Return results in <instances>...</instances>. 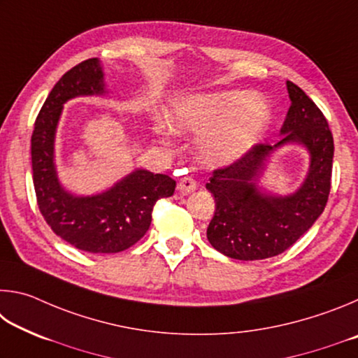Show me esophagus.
Masks as SVG:
<instances>
[{
    "label": "esophagus",
    "instance_id": "obj_1",
    "mask_svg": "<svg viewBox=\"0 0 358 358\" xmlns=\"http://www.w3.org/2000/svg\"><path fill=\"white\" fill-rule=\"evenodd\" d=\"M196 187H197V181L194 177H183V178H180V181H178V191L181 194L191 192V191L196 189Z\"/></svg>",
    "mask_w": 358,
    "mask_h": 358
}]
</instances>
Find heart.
I'll return each mask as SVG.
<instances>
[{
	"mask_svg": "<svg viewBox=\"0 0 358 358\" xmlns=\"http://www.w3.org/2000/svg\"><path fill=\"white\" fill-rule=\"evenodd\" d=\"M268 118L264 99L241 90L194 96L167 115L172 131L203 137L202 153L213 164L238 159L256 142Z\"/></svg>",
	"mask_w": 358,
	"mask_h": 358,
	"instance_id": "heart-1",
	"label": "heart"
}]
</instances>
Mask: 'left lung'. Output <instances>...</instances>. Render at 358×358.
Wrapping results in <instances>:
<instances>
[{
	"instance_id": "1",
	"label": "left lung",
	"mask_w": 358,
	"mask_h": 358,
	"mask_svg": "<svg viewBox=\"0 0 358 358\" xmlns=\"http://www.w3.org/2000/svg\"><path fill=\"white\" fill-rule=\"evenodd\" d=\"M287 92L292 106L281 141L273 147L256 143L232 164L215 169L207 183L216 202L207 238L227 257L260 260L284 252L316 222L329 201L335 150L329 121L295 83L287 82ZM287 141L303 143L310 151V173L292 196H266L257 189L255 177L271 151Z\"/></svg>"
}]
</instances>
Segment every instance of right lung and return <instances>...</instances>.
<instances>
[{
  "label": "right lung",
  "mask_w": 358,
  "mask_h": 358,
  "mask_svg": "<svg viewBox=\"0 0 358 358\" xmlns=\"http://www.w3.org/2000/svg\"><path fill=\"white\" fill-rule=\"evenodd\" d=\"M96 58L85 59L59 78L34 121L31 164L36 201L53 232L77 250L112 254L136 245L151 224L155 203L171 197L175 180L162 173L136 171L98 196L78 197L58 183L53 138L63 104L82 94H102L104 80Z\"/></svg>",
  "instance_id": "obj_1"
}]
</instances>
